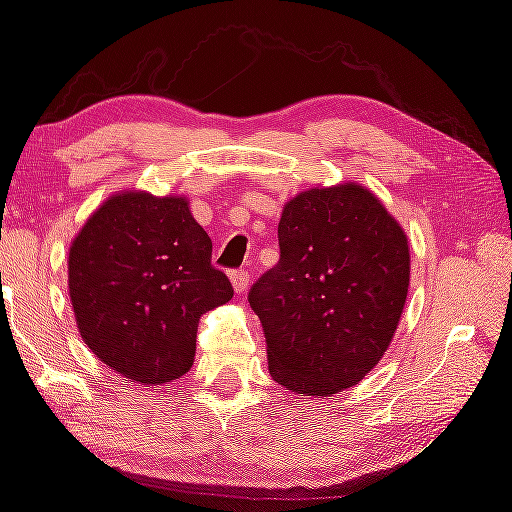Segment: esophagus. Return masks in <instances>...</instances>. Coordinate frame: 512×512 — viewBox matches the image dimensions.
<instances>
[{
	"label": "esophagus",
	"mask_w": 512,
	"mask_h": 512,
	"mask_svg": "<svg viewBox=\"0 0 512 512\" xmlns=\"http://www.w3.org/2000/svg\"><path fill=\"white\" fill-rule=\"evenodd\" d=\"M248 273L246 271H232L230 273V284H232V288H235V293L237 295H241L248 288Z\"/></svg>",
	"instance_id": "esophagus-1"
}]
</instances>
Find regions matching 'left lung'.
<instances>
[{
	"mask_svg": "<svg viewBox=\"0 0 512 512\" xmlns=\"http://www.w3.org/2000/svg\"><path fill=\"white\" fill-rule=\"evenodd\" d=\"M277 237L280 262L248 293L268 371L311 398L358 385L401 322L410 288L405 230L374 192L349 181L295 194Z\"/></svg>",
	"mask_w": 512,
	"mask_h": 512,
	"instance_id": "8db88e82",
	"label": "left lung"
}]
</instances>
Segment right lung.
<instances>
[{"mask_svg":"<svg viewBox=\"0 0 512 512\" xmlns=\"http://www.w3.org/2000/svg\"><path fill=\"white\" fill-rule=\"evenodd\" d=\"M185 197L123 190L102 201L69 248V297L85 345L141 385L192 367L203 313L232 286Z\"/></svg>","mask_w":512,"mask_h":512,"instance_id":"obj_1","label":"right lung"}]
</instances>
